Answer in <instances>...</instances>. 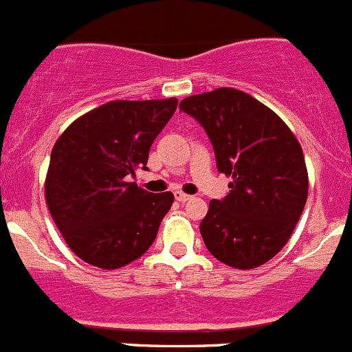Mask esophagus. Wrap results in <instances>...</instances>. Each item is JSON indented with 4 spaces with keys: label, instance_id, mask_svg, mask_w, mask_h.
<instances>
[{
    "label": "esophagus",
    "instance_id": "esophagus-1",
    "mask_svg": "<svg viewBox=\"0 0 352 352\" xmlns=\"http://www.w3.org/2000/svg\"><path fill=\"white\" fill-rule=\"evenodd\" d=\"M175 197H176V200H177V201H181V204H184V201H188V200H190V198H191L190 195L183 193V191H176Z\"/></svg>",
    "mask_w": 352,
    "mask_h": 352
}]
</instances>
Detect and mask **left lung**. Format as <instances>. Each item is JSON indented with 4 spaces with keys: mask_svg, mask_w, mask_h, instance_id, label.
Masks as SVG:
<instances>
[{
    "mask_svg": "<svg viewBox=\"0 0 352 352\" xmlns=\"http://www.w3.org/2000/svg\"><path fill=\"white\" fill-rule=\"evenodd\" d=\"M204 126L219 173L231 176L222 200L200 222L208 252L234 269H255L283 250L308 197L301 145L274 111L248 94L217 89L181 100Z\"/></svg>",
    "mask_w": 352,
    "mask_h": 352,
    "instance_id": "8db88e82",
    "label": "left lung"
}]
</instances>
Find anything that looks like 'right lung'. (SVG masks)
<instances>
[{
	"label": "right lung",
	"mask_w": 352,
	"mask_h": 352,
	"mask_svg": "<svg viewBox=\"0 0 352 352\" xmlns=\"http://www.w3.org/2000/svg\"><path fill=\"white\" fill-rule=\"evenodd\" d=\"M177 99L113 100L73 121L51 152L46 201L66 245L99 269L140 258L175 201L131 177L147 171L152 144Z\"/></svg>",
	"instance_id": "right-lung-1"
}]
</instances>
